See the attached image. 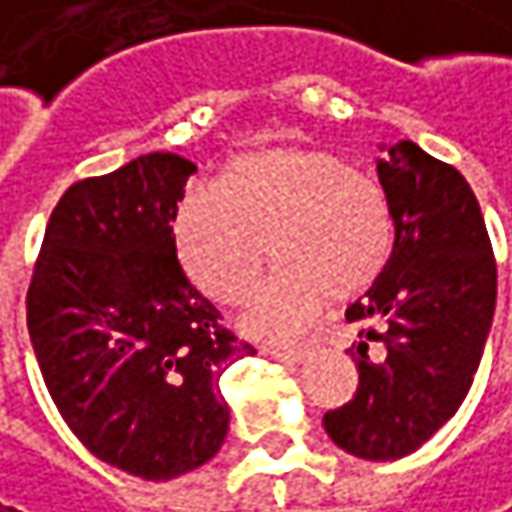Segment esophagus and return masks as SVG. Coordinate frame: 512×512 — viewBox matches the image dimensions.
<instances>
[{
  "label": "esophagus",
  "instance_id": "obj_1",
  "mask_svg": "<svg viewBox=\"0 0 512 512\" xmlns=\"http://www.w3.org/2000/svg\"><path fill=\"white\" fill-rule=\"evenodd\" d=\"M266 354H269L272 360H278V363H290V366H296V363H304L307 349H266Z\"/></svg>",
  "mask_w": 512,
  "mask_h": 512
}]
</instances>
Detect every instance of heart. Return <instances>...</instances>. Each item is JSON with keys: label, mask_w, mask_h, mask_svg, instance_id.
<instances>
[{"label": "heart", "mask_w": 512, "mask_h": 512, "mask_svg": "<svg viewBox=\"0 0 512 512\" xmlns=\"http://www.w3.org/2000/svg\"><path fill=\"white\" fill-rule=\"evenodd\" d=\"M172 240L193 284L263 343L299 337L331 299L372 287L393 255V213L378 181L334 152L263 149L228 163L213 187H190L172 210Z\"/></svg>", "instance_id": "heart-1"}]
</instances>
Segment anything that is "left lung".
Listing matches in <instances>:
<instances>
[{
  "label": "left lung",
  "mask_w": 512,
  "mask_h": 512,
  "mask_svg": "<svg viewBox=\"0 0 512 512\" xmlns=\"http://www.w3.org/2000/svg\"><path fill=\"white\" fill-rule=\"evenodd\" d=\"M395 225L393 255L346 319L360 384L322 425L343 451L398 460L428 442L469 393L492 313L495 257L466 178L410 140L378 158ZM378 345V350H372Z\"/></svg>",
  "instance_id": "left-lung-1"
}]
</instances>
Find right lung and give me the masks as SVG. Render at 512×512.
<instances>
[{
    "label": "right lung",
    "instance_id": "add662e5",
    "mask_svg": "<svg viewBox=\"0 0 512 512\" xmlns=\"http://www.w3.org/2000/svg\"><path fill=\"white\" fill-rule=\"evenodd\" d=\"M196 163L152 152L72 184L28 287L46 390L90 454L143 481L208 463L228 434L222 372L243 354L187 281L172 210Z\"/></svg>",
    "mask_w": 512,
    "mask_h": 512
}]
</instances>
